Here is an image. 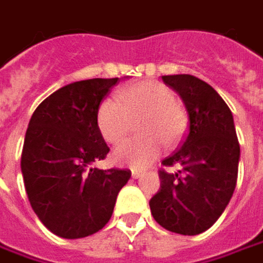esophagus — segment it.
I'll use <instances>...</instances> for the list:
<instances>
[{
	"mask_svg": "<svg viewBox=\"0 0 263 263\" xmlns=\"http://www.w3.org/2000/svg\"><path fill=\"white\" fill-rule=\"evenodd\" d=\"M142 174H143V171H140V170H132V177L133 178H139Z\"/></svg>",
	"mask_w": 263,
	"mask_h": 263,
	"instance_id": "34e87169",
	"label": "esophagus"
}]
</instances>
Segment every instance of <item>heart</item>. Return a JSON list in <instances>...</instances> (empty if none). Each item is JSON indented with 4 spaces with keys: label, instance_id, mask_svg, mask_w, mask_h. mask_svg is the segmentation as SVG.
I'll return each instance as SVG.
<instances>
[{
    "label": "heart",
    "instance_id": "obj_1",
    "mask_svg": "<svg viewBox=\"0 0 263 263\" xmlns=\"http://www.w3.org/2000/svg\"><path fill=\"white\" fill-rule=\"evenodd\" d=\"M117 99L106 98L96 109V126L108 143H120L130 132L132 120L137 124L139 139H132L112 152L118 165L143 168L161 152L162 142L173 146L187 128V114L176 101L174 92L159 82H139L118 90Z\"/></svg>",
    "mask_w": 263,
    "mask_h": 263
}]
</instances>
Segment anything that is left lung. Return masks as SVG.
I'll use <instances>...</instances> for the list:
<instances>
[{"label": "left lung", "mask_w": 263, "mask_h": 263, "mask_svg": "<svg viewBox=\"0 0 263 263\" xmlns=\"http://www.w3.org/2000/svg\"><path fill=\"white\" fill-rule=\"evenodd\" d=\"M162 80L183 99L189 132L181 146L162 161L178 171L159 170L161 187L149 206L161 227L196 236L215 224L234 193L240 145L233 114L214 87L190 74Z\"/></svg>", "instance_id": "1"}]
</instances>
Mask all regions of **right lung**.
Here are the masks:
<instances>
[{
    "label": "right lung",
    "mask_w": 263,
    "mask_h": 263,
    "mask_svg": "<svg viewBox=\"0 0 263 263\" xmlns=\"http://www.w3.org/2000/svg\"><path fill=\"white\" fill-rule=\"evenodd\" d=\"M114 79H89L58 89L35 109L26 132L22 174L41 222L63 238L87 237L112 215L128 170L93 168L109 152L96 109Z\"/></svg>",
    "instance_id": "1"
}]
</instances>
